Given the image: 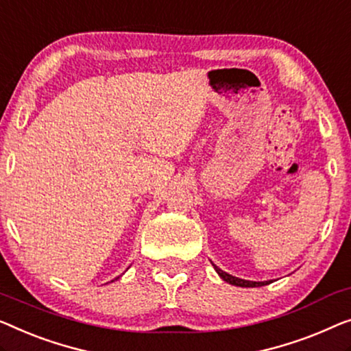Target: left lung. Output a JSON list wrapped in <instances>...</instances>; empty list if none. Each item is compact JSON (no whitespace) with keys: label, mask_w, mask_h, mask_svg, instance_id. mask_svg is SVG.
I'll return each mask as SVG.
<instances>
[{"label":"left lung","mask_w":351,"mask_h":351,"mask_svg":"<svg viewBox=\"0 0 351 351\" xmlns=\"http://www.w3.org/2000/svg\"><path fill=\"white\" fill-rule=\"evenodd\" d=\"M213 267H215V271L218 272V276H220L223 280L231 283V285H236V287H242V288H253V287H264V285H269L271 280L269 282H250V280H242V278H237V277H232L230 274H226L225 271H221L220 267H217L215 264H213Z\"/></svg>","instance_id":"obj_1"}]
</instances>
